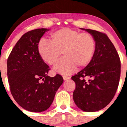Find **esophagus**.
<instances>
[{"label": "esophagus", "mask_w": 127, "mask_h": 127, "mask_svg": "<svg viewBox=\"0 0 127 127\" xmlns=\"http://www.w3.org/2000/svg\"><path fill=\"white\" fill-rule=\"evenodd\" d=\"M63 77L64 80H68V79H70V77L66 76V75H63Z\"/></svg>", "instance_id": "34e87169"}]
</instances>
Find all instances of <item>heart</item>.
<instances>
[{
    "label": "heart",
    "mask_w": 127,
    "mask_h": 127,
    "mask_svg": "<svg viewBox=\"0 0 127 127\" xmlns=\"http://www.w3.org/2000/svg\"><path fill=\"white\" fill-rule=\"evenodd\" d=\"M95 40L92 34L69 28H62L52 33L50 41L42 40L38 45V53L42 60L53 66L62 52L64 57L54 67L56 72L67 75L77 66H87L93 55Z\"/></svg>",
    "instance_id": "b5f03b06"
}]
</instances>
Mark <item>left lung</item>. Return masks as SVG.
I'll use <instances>...</instances> for the list:
<instances>
[{"mask_svg": "<svg viewBox=\"0 0 127 127\" xmlns=\"http://www.w3.org/2000/svg\"><path fill=\"white\" fill-rule=\"evenodd\" d=\"M95 40V50L89 64L72 77L75 83L73 99L76 106L85 112H96L109 104L118 88L120 60L108 37L97 31L83 29ZM90 77L88 81L84 79Z\"/></svg>", "mask_w": 127, "mask_h": 127, "instance_id": "left-lung-1", "label": "left lung"}]
</instances>
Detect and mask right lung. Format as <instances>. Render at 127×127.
I'll return each instance as SVG.
<instances>
[{
  "mask_svg": "<svg viewBox=\"0 0 127 127\" xmlns=\"http://www.w3.org/2000/svg\"><path fill=\"white\" fill-rule=\"evenodd\" d=\"M48 29L41 28L24 34L16 43L7 60V75L13 97L20 106L34 112L50 107L59 87L62 76L47 75L49 66L38 53L41 37Z\"/></svg>",
  "mask_w": 127,
  "mask_h": 127,
  "instance_id": "obj_1",
  "label": "right lung"
}]
</instances>
